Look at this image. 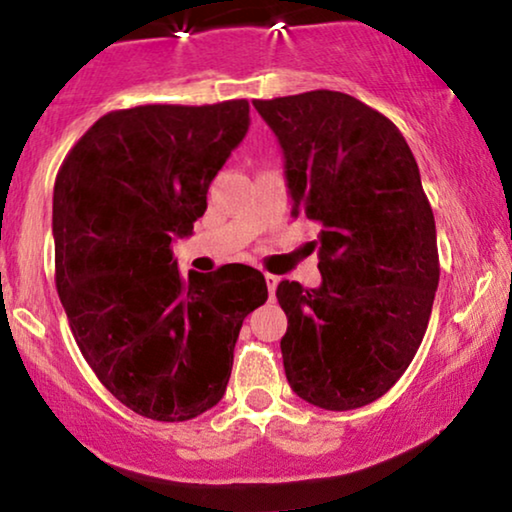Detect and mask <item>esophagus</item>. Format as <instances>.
Segmentation results:
<instances>
[{"label":"esophagus","mask_w":512,"mask_h":512,"mask_svg":"<svg viewBox=\"0 0 512 512\" xmlns=\"http://www.w3.org/2000/svg\"><path fill=\"white\" fill-rule=\"evenodd\" d=\"M265 284H268V291H270V298H272V296H275L279 277L277 275H270V272H265Z\"/></svg>","instance_id":"34e87169"}]
</instances>
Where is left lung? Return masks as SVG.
I'll return each mask as SVG.
<instances>
[{"label":"left lung","instance_id":"8db88e82","mask_svg":"<svg viewBox=\"0 0 512 512\" xmlns=\"http://www.w3.org/2000/svg\"><path fill=\"white\" fill-rule=\"evenodd\" d=\"M254 107L282 146L291 214L321 228V284L277 286L286 380L317 408H361L415 359L436 298V221L417 160L352 95L310 90Z\"/></svg>","mask_w":512,"mask_h":512}]
</instances>
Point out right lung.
<instances>
[{
  "label": "right lung",
  "mask_w": 512,
  "mask_h": 512,
  "mask_svg": "<svg viewBox=\"0 0 512 512\" xmlns=\"http://www.w3.org/2000/svg\"><path fill=\"white\" fill-rule=\"evenodd\" d=\"M247 130V100L111 111L55 179V286L76 345L118 401L156 422L221 401L242 321L268 300L256 268L186 279L172 258Z\"/></svg>",
  "instance_id": "obj_1"
}]
</instances>
